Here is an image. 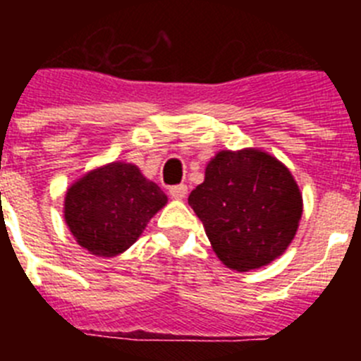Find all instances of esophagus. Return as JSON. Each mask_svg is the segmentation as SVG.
<instances>
[{
    "label": "esophagus",
    "instance_id": "obj_1",
    "mask_svg": "<svg viewBox=\"0 0 361 361\" xmlns=\"http://www.w3.org/2000/svg\"><path fill=\"white\" fill-rule=\"evenodd\" d=\"M170 195H171V199H177V200L186 199L188 186H186V184H177V186H171L170 188Z\"/></svg>",
    "mask_w": 361,
    "mask_h": 361
}]
</instances>
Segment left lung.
<instances>
[{
  "instance_id": "8db88e82",
  "label": "left lung",
  "mask_w": 361,
  "mask_h": 361,
  "mask_svg": "<svg viewBox=\"0 0 361 361\" xmlns=\"http://www.w3.org/2000/svg\"><path fill=\"white\" fill-rule=\"evenodd\" d=\"M188 202L213 251L228 267L250 271L288 250L302 216V195L282 162L260 149L220 152Z\"/></svg>"
}]
</instances>
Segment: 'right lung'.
I'll list each match as a JSON object with an SVG mask.
<instances>
[{"label":"right lung","mask_w":361,"mask_h":361,"mask_svg":"<svg viewBox=\"0 0 361 361\" xmlns=\"http://www.w3.org/2000/svg\"><path fill=\"white\" fill-rule=\"evenodd\" d=\"M166 200L164 191L142 177L137 166L111 162L70 188L65 220L85 250L116 257L139 238Z\"/></svg>","instance_id":"add662e5"}]
</instances>
